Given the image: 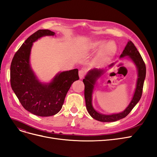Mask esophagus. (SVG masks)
<instances>
[{"label": "esophagus", "mask_w": 157, "mask_h": 157, "mask_svg": "<svg viewBox=\"0 0 157 157\" xmlns=\"http://www.w3.org/2000/svg\"><path fill=\"white\" fill-rule=\"evenodd\" d=\"M85 75H86V72H85V71H84L83 69H81V70L79 71L78 75H79V78H80V79L83 78L84 77Z\"/></svg>", "instance_id": "esophagus-1"}]
</instances>
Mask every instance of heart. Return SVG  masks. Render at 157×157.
<instances>
[{"instance_id":"1","label":"heart","mask_w":157,"mask_h":157,"mask_svg":"<svg viewBox=\"0 0 157 157\" xmlns=\"http://www.w3.org/2000/svg\"><path fill=\"white\" fill-rule=\"evenodd\" d=\"M103 47L102 48V47ZM102 48L98 55V60L100 62H104L110 59L115 54L117 50V46L115 42L109 41L105 44V42L98 40L93 42L90 48L93 50H96L99 48Z\"/></svg>"}]
</instances>
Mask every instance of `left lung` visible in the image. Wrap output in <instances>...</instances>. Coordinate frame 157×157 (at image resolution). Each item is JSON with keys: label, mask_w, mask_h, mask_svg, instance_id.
Listing matches in <instances>:
<instances>
[{"label": "left lung", "mask_w": 157, "mask_h": 157, "mask_svg": "<svg viewBox=\"0 0 157 157\" xmlns=\"http://www.w3.org/2000/svg\"><path fill=\"white\" fill-rule=\"evenodd\" d=\"M125 56H130V59L134 61L137 68L138 71V78L137 80V85L134 96L130 103L129 105L127 107L125 110L120 113L113 114L111 115H103L98 113L93 108L92 104V96L94 88V85L99 77L105 72V69H94L90 70L86 77L83 79L84 84V98L86 101V109L88 113L93 118L100 122H115L126 117L130 113L136 104L138 103L141 99L142 92H143L144 83L146 75V67L145 62L142 59L141 56L138 50L133 42L130 40L126 44L122 54L121 55V58H124ZM115 63H111L109 65V67H111Z\"/></svg>", "instance_id": "obj_1"}]
</instances>
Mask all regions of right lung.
Masks as SVG:
<instances>
[{
    "label": "right lung",
    "instance_id": "add662e5",
    "mask_svg": "<svg viewBox=\"0 0 157 157\" xmlns=\"http://www.w3.org/2000/svg\"><path fill=\"white\" fill-rule=\"evenodd\" d=\"M54 34L48 29H40L33 33L16 52L10 65L13 91L27 111L40 117L58 113L71 84L79 79L77 69L58 73L48 84L40 82L33 73L29 64L33 42L43 36Z\"/></svg>",
    "mask_w": 157,
    "mask_h": 157
}]
</instances>
